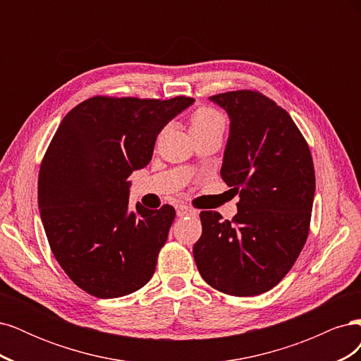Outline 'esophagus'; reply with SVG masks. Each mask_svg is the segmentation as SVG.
<instances>
[{"instance_id": "obj_1", "label": "esophagus", "mask_w": 361, "mask_h": 361, "mask_svg": "<svg viewBox=\"0 0 361 361\" xmlns=\"http://www.w3.org/2000/svg\"><path fill=\"white\" fill-rule=\"evenodd\" d=\"M176 214H178V216H197V211L192 209V207L183 206V204H179L176 207Z\"/></svg>"}]
</instances>
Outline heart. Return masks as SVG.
<instances>
[{
	"label": "heart",
	"instance_id": "obj_1",
	"mask_svg": "<svg viewBox=\"0 0 361 361\" xmlns=\"http://www.w3.org/2000/svg\"><path fill=\"white\" fill-rule=\"evenodd\" d=\"M190 133L191 135L204 133V130L224 128L223 116L211 106H199L197 110H194L188 120Z\"/></svg>",
	"mask_w": 361,
	"mask_h": 361
}]
</instances>
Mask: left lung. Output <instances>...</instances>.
<instances>
[{"label":"left lung","mask_w":361,"mask_h":361,"mask_svg":"<svg viewBox=\"0 0 361 361\" xmlns=\"http://www.w3.org/2000/svg\"><path fill=\"white\" fill-rule=\"evenodd\" d=\"M209 99L231 117L221 178L241 199L231 221L200 212L192 255L207 285L255 297L288 274L309 236L313 159L292 117L265 94L236 90Z\"/></svg>","instance_id":"1"}]
</instances>
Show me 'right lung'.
I'll return each mask as SVG.
<instances>
[{
    "instance_id": "obj_1",
    "label": "right lung",
    "mask_w": 361,
    "mask_h": 361,
    "mask_svg": "<svg viewBox=\"0 0 361 361\" xmlns=\"http://www.w3.org/2000/svg\"><path fill=\"white\" fill-rule=\"evenodd\" d=\"M192 97L93 96L66 114L40 164L37 200L54 257L97 298L143 288L176 211L129 209L130 173L146 167L158 134Z\"/></svg>"
}]
</instances>
